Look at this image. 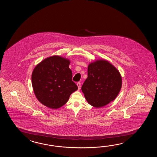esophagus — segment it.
<instances>
[{
    "label": "esophagus",
    "instance_id": "1",
    "mask_svg": "<svg viewBox=\"0 0 157 157\" xmlns=\"http://www.w3.org/2000/svg\"><path fill=\"white\" fill-rule=\"evenodd\" d=\"M77 86L78 87V90H80V88H81V83L80 82H77Z\"/></svg>",
    "mask_w": 157,
    "mask_h": 157
}]
</instances>
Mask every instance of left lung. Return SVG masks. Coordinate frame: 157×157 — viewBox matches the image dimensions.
I'll return each instance as SVG.
<instances>
[{
	"label": "left lung",
	"mask_w": 157,
	"mask_h": 157,
	"mask_svg": "<svg viewBox=\"0 0 157 157\" xmlns=\"http://www.w3.org/2000/svg\"><path fill=\"white\" fill-rule=\"evenodd\" d=\"M122 81L119 71L112 64L105 59H98L89 64L87 78L81 90L88 103L100 108L116 98Z\"/></svg>",
	"instance_id": "1"
}]
</instances>
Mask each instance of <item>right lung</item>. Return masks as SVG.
I'll list each match as a JSON object with an SVG mask.
<instances>
[{
	"mask_svg": "<svg viewBox=\"0 0 157 157\" xmlns=\"http://www.w3.org/2000/svg\"><path fill=\"white\" fill-rule=\"evenodd\" d=\"M70 60L53 56L40 62L34 68L31 81L35 97L51 109H58L67 102L71 94L78 89L72 81Z\"/></svg>",
	"mask_w": 157,
	"mask_h": 157,
	"instance_id": "1",
	"label": "right lung"
}]
</instances>
